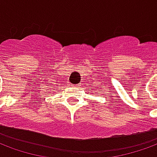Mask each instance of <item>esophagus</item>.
<instances>
[{
    "label": "esophagus",
    "mask_w": 157,
    "mask_h": 157,
    "mask_svg": "<svg viewBox=\"0 0 157 157\" xmlns=\"http://www.w3.org/2000/svg\"><path fill=\"white\" fill-rule=\"evenodd\" d=\"M78 86H79V85H77L76 86H75V87H78Z\"/></svg>",
    "instance_id": "obj_1"
}]
</instances>
